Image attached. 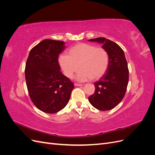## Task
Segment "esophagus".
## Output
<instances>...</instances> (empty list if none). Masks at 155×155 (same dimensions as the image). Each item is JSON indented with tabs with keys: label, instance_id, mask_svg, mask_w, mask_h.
<instances>
[{
	"label": "esophagus",
	"instance_id": "34e87169",
	"mask_svg": "<svg viewBox=\"0 0 155 155\" xmlns=\"http://www.w3.org/2000/svg\"><path fill=\"white\" fill-rule=\"evenodd\" d=\"M74 85L75 86H77V87H79V86H83V84H79V83H74Z\"/></svg>",
	"mask_w": 155,
	"mask_h": 155
}]
</instances>
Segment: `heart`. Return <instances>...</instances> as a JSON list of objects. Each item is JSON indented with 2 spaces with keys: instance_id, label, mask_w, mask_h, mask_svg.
<instances>
[{
  "instance_id": "b5f03b06",
  "label": "heart",
  "mask_w": 155,
  "mask_h": 155,
  "mask_svg": "<svg viewBox=\"0 0 155 155\" xmlns=\"http://www.w3.org/2000/svg\"><path fill=\"white\" fill-rule=\"evenodd\" d=\"M59 63L64 75L72 78L78 68L77 75L79 81L97 79L106 73L109 64V54L101 46L90 43H78L70 48L67 55L59 58Z\"/></svg>"
}]
</instances>
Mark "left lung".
Masks as SVG:
<instances>
[{
    "instance_id": "obj_1",
    "label": "left lung",
    "mask_w": 155,
    "mask_h": 155,
    "mask_svg": "<svg viewBox=\"0 0 155 155\" xmlns=\"http://www.w3.org/2000/svg\"><path fill=\"white\" fill-rule=\"evenodd\" d=\"M102 43L109 54V64L106 73L94 83L95 92L88 97L91 105L100 110L112 109L125 94L129 82V69L123 50L114 42L105 37L89 39Z\"/></svg>"
}]
</instances>
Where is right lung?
<instances>
[{
    "label": "right lung",
    "instance_id": "right-lung-1",
    "mask_svg": "<svg viewBox=\"0 0 155 155\" xmlns=\"http://www.w3.org/2000/svg\"><path fill=\"white\" fill-rule=\"evenodd\" d=\"M61 41L45 39L30 50L25 67L28 91L33 104L53 114L67 105L74 84L60 71L59 55L64 50Z\"/></svg>",
    "mask_w": 155,
    "mask_h": 155
}]
</instances>
